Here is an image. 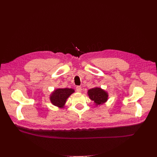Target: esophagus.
Listing matches in <instances>:
<instances>
[{
	"label": "esophagus",
	"instance_id": "34e87169",
	"mask_svg": "<svg viewBox=\"0 0 157 157\" xmlns=\"http://www.w3.org/2000/svg\"><path fill=\"white\" fill-rule=\"evenodd\" d=\"M82 87L81 86H77L76 87V90H77V92H82Z\"/></svg>",
	"mask_w": 157,
	"mask_h": 157
}]
</instances>
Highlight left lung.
<instances>
[{
  "label": "left lung",
  "mask_w": 157,
  "mask_h": 157,
  "mask_svg": "<svg viewBox=\"0 0 157 157\" xmlns=\"http://www.w3.org/2000/svg\"><path fill=\"white\" fill-rule=\"evenodd\" d=\"M89 98L94 101L96 105H102L108 99V94L100 88H94L88 91Z\"/></svg>",
  "instance_id": "obj_1"
}]
</instances>
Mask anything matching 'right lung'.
<instances>
[{
	"label": "right lung",
	"mask_w": 157,
	"mask_h": 157,
	"mask_svg": "<svg viewBox=\"0 0 157 157\" xmlns=\"http://www.w3.org/2000/svg\"><path fill=\"white\" fill-rule=\"evenodd\" d=\"M73 92L74 90L71 88L56 89L52 93L50 99L53 105L63 108L65 104L67 99Z\"/></svg>",
	"instance_id": "1"
}]
</instances>
